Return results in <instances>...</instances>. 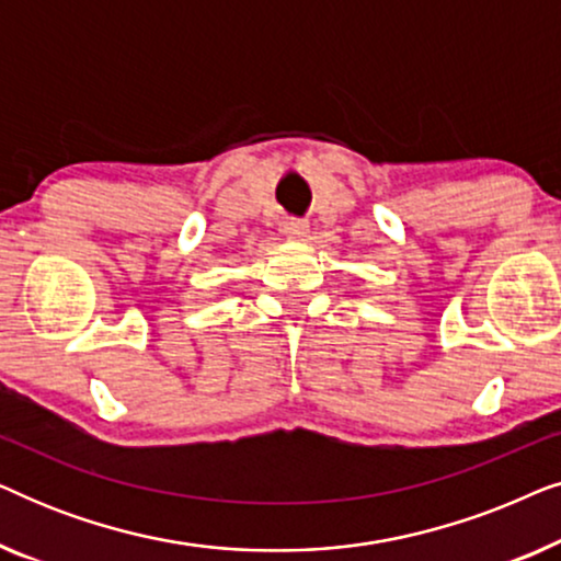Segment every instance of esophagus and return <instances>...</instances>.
<instances>
[{"label":"esophagus","instance_id":"obj_1","mask_svg":"<svg viewBox=\"0 0 561 561\" xmlns=\"http://www.w3.org/2000/svg\"><path fill=\"white\" fill-rule=\"evenodd\" d=\"M283 234L288 237V240H296L301 242L309 237V225H306L304 219H286L283 221Z\"/></svg>","mask_w":561,"mask_h":561}]
</instances>
